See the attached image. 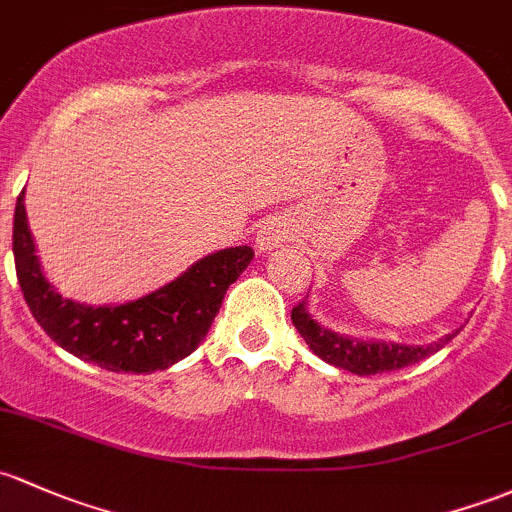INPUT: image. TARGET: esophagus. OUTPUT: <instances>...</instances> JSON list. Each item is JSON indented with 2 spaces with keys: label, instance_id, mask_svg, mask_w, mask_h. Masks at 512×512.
Segmentation results:
<instances>
[{
  "label": "esophagus",
  "instance_id": "1",
  "mask_svg": "<svg viewBox=\"0 0 512 512\" xmlns=\"http://www.w3.org/2000/svg\"><path fill=\"white\" fill-rule=\"evenodd\" d=\"M289 238H292V228H289L287 220L274 218V220H270V223H265L260 230H257L255 242H257V250L270 252V250H274V247H279L284 240H289Z\"/></svg>",
  "mask_w": 512,
  "mask_h": 512
}]
</instances>
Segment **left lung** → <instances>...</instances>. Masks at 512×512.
Listing matches in <instances>:
<instances>
[{"instance_id":"1","label":"left lung","mask_w":512,"mask_h":512,"mask_svg":"<svg viewBox=\"0 0 512 512\" xmlns=\"http://www.w3.org/2000/svg\"><path fill=\"white\" fill-rule=\"evenodd\" d=\"M309 299V297H306ZM306 299L299 301L292 309V321L301 333V338L306 341V346L311 348L321 360H326L328 365H336V368L348 370L355 375H378V373H390V370H400L405 365L419 363L427 355L437 353L439 348H444L461 328L446 333L439 341L429 343V346H405V343H387V341H360V338L341 336L336 331H328L319 324V321L311 316Z\"/></svg>"}]
</instances>
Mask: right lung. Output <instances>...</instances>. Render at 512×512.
<instances>
[{"instance_id":"obj_1","label":"right lung","mask_w":512,"mask_h":512,"mask_svg":"<svg viewBox=\"0 0 512 512\" xmlns=\"http://www.w3.org/2000/svg\"><path fill=\"white\" fill-rule=\"evenodd\" d=\"M12 240L19 287L43 331L75 358L112 373L137 375L171 368L196 351L228 287L255 257L247 245L225 247L144 297L93 306L63 299L46 279L26 218L24 191L16 198Z\"/></svg>"}]
</instances>
